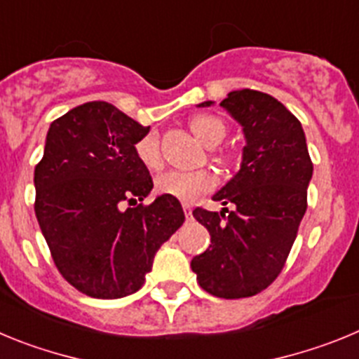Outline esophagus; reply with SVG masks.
Segmentation results:
<instances>
[{"mask_svg":"<svg viewBox=\"0 0 359 359\" xmlns=\"http://www.w3.org/2000/svg\"><path fill=\"white\" fill-rule=\"evenodd\" d=\"M182 209H184V212H186V216L187 218H189V216H191V203H187V202H184L182 203Z\"/></svg>","mask_w":359,"mask_h":359,"instance_id":"obj_1","label":"esophagus"}]
</instances>
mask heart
Returning a JSON list of instances; mask_svg holds the SVG:
<instances>
[{"label":"heart","mask_w":359,"mask_h":359,"mask_svg":"<svg viewBox=\"0 0 359 359\" xmlns=\"http://www.w3.org/2000/svg\"><path fill=\"white\" fill-rule=\"evenodd\" d=\"M193 134L208 147H215L225 137V125L219 118L212 114H198L191 119ZM135 157L148 170H159L163 166V154H161L159 135L156 132H148L134 144ZM216 187V175L208 170H170L157 177L156 189L161 195H170L182 202H195L198 196L212 191Z\"/></svg>","instance_id":"1"}]
</instances>
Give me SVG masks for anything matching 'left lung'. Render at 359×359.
<instances>
[{"instance_id":"8db88e82","label":"left lung","mask_w":359,"mask_h":359,"mask_svg":"<svg viewBox=\"0 0 359 359\" xmlns=\"http://www.w3.org/2000/svg\"><path fill=\"white\" fill-rule=\"evenodd\" d=\"M219 105L243 127V159L240 172L212 196L234 209L193 211L211 245L193 257L191 268L211 295L243 299L268 288L283 270L308 208L313 163L302 125L273 96L241 89Z\"/></svg>"}]
</instances>
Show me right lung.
Masks as SVG:
<instances>
[{"mask_svg": "<svg viewBox=\"0 0 359 359\" xmlns=\"http://www.w3.org/2000/svg\"><path fill=\"white\" fill-rule=\"evenodd\" d=\"M148 130L111 103L87 102L50 125L35 166V216L55 266L95 299L137 292L156 252L184 224L173 196L137 203L154 187L134 151Z\"/></svg>", "mask_w": 359, "mask_h": 359, "instance_id": "add662e5", "label": "right lung"}]
</instances>
